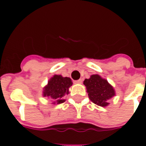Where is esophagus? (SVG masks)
<instances>
[{"label":"esophagus","instance_id":"1","mask_svg":"<svg viewBox=\"0 0 146 146\" xmlns=\"http://www.w3.org/2000/svg\"><path fill=\"white\" fill-rule=\"evenodd\" d=\"M82 80L81 79L74 81V83H75V84H82Z\"/></svg>","mask_w":146,"mask_h":146}]
</instances>
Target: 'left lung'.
Masks as SVG:
<instances>
[{
  "label": "left lung",
  "instance_id": "obj_1",
  "mask_svg": "<svg viewBox=\"0 0 146 146\" xmlns=\"http://www.w3.org/2000/svg\"><path fill=\"white\" fill-rule=\"evenodd\" d=\"M83 84L86 87L88 97L92 102L100 107H107L109 100L115 96V91L112 85L99 74H92L85 79Z\"/></svg>",
  "mask_w": 146,
  "mask_h": 146
}]
</instances>
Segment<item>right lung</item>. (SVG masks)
<instances>
[{
    "instance_id": "obj_1",
    "label": "right lung",
    "mask_w": 146,
    "mask_h": 146,
    "mask_svg": "<svg viewBox=\"0 0 146 146\" xmlns=\"http://www.w3.org/2000/svg\"><path fill=\"white\" fill-rule=\"evenodd\" d=\"M72 84V80L69 77H64L60 74H55L43 88L42 96L50 99L52 101V104H61L65 102L64 96L69 94V89Z\"/></svg>"
}]
</instances>
